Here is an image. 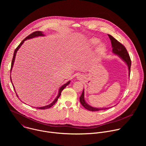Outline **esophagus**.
I'll list each match as a JSON object with an SVG mask.
<instances>
[{
	"label": "esophagus",
	"instance_id": "esophagus-1",
	"mask_svg": "<svg viewBox=\"0 0 146 146\" xmlns=\"http://www.w3.org/2000/svg\"><path fill=\"white\" fill-rule=\"evenodd\" d=\"M77 80H82V76L81 75H78V76L77 77Z\"/></svg>",
	"mask_w": 146,
	"mask_h": 146
}]
</instances>
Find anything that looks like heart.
Instances as JSON below:
<instances>
[{"label": "heart", "mask_w": 146, "mask_h": 146, "mask_svg": "<svg viewBox=\"0 0 146 146\" xmlns=\"http://www.w3.org/2000/svg\"><path fill=\"white\" fill-rule=\"evenodd\" d=\"M99 41V40L97 38H92L90 40V44H92V45H96L98 43V42ZM98 47L99 48H103V44L102 43H99V44L98 45Z\"/></svg>", "instance_id": "obj_1"}]
</instances>
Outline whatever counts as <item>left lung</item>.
Wrapping results in <instances>:
<instances>
[{"label":"left lung","instance_id":"1","mask_svg":"<svg viewBox=\"0 0 146 146\" xmlns=\"http://www.w3.org/2000/svg\"><path fill=\"white\" fill-rule=\"evenodd\" d=\"M111 43V46L113 48V52L118 55L122 60H123L125 62L126 64L128 66V70H129V77L130 76V72H131V60L130 56L128 53V51L127 49L125 48L121 43H120L118 41H117L115 38H114L112 36L108 35ZM80 101L81 105L83 107H84L86 109L91 111H99V110H106L108 109H109L110 108H94L86 102L84 99V91L83 90L81 95L80 97Z\"/></svg>","mask_w":146,"mask_h":146}]
</instances>
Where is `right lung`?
I'll list each match as a JSON object with an SVG mask.
<instances>
[{"label":"right lung","mask_w":146,"mask_h":146,"mask_svg":"<svg viewBox=\"0 0 146 146\" xmlns=\"http://www.w3.org/2000/svg\"><path fill=\"white\" fill-rule=\"evenodd\" d=\"M44 35H43V32H41V31H36V32H33L32 33H31V35H29L28 36H27L25 38H24L21 42V43L19 44V45L17 47V48L15 50V51H14V55H13V60H12V62H11V70H10V74H11V70H12V69H13V65H14V61H15V56H16V54H17V51L19 49V48L21 47V46L23 44V43H24V41H25V40H28V39H30V38H34V37H38V36H44ZM10 80H11V83H12V84H13V88H14V90H15V88H14V86H13V82H12V80H11V75H10ZM70 81H69L68 82H67L66 83H65V84H64L63 86H62L61 87H60V88H59V91H58V95H57V96L56 97V98L54 99V100L51 103H50V105H47V106H43V107H38V108H37V109H42V110H44V109H49V108H50L51 107H52L54 104L56 102V101L58 100V98H59V96H60V95H61V92H62V91H63V90L67 86H68L69 84H70ZM16 95H17V96H18V95L17 94V93H16ZM35 108V107H34Z\"/></svg>","instance_id":"right-lung-1"}]
</instances>
